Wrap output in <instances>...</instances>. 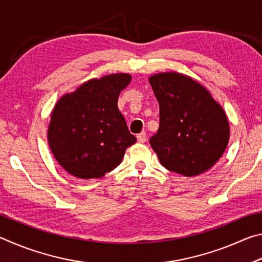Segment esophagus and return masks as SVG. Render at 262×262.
<instances>
[{
    "mask_svg": "<svg viewBox=\"0 0 262 262\" xmlns=\"http://www.w3.org/2000/svg\"><path fill=\"white\" fill-rule=\"evenodd\" d=\"M137 142H140V143H144L145 140H147V134H145L144 132L140 133V134H137Z\"/></svg>",
    "mask_w": 262,
    "mask_h": 262,
    "instance_id": "obj_1",
    "label": "esophagus"
}]
</instances>
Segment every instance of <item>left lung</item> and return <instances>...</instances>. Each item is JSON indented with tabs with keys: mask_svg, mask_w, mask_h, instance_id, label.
Segmentation results:
<instances>
[{
	"mask_svg": "<svg viewBox=\"0 0 262 262\" xmlns=\"http://www.w3.org/2000/svg\"><path fill=\"white\" fill-rule=\"evenodd\" d=\"M159 103V128L150 145L168 171L195 177L211 168L227 149V114L200 83L179 73L150 76Z\"/></svg>",
	"mask_w": 262,
	"mask_h": 262,
	"instance_id": "8db88e82",
	"label": "left lung"
}]
</instances>
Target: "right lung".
Segmentation results:
<instances>
[{"label":"right lung","instance_id":"add662e5","mask_svg":"<svg viewBox=\"0 0 262 262\" xmlns=\"http://www.w3.org/2000/svg\"><path fill=\"white\" fill-rule=\"evenodd\" d=\"M129 74H112L83 83L62 96L48 126V144L57 163L81 179L100 178L121 163L136 142L118 108Z\"/></svg>","mask_w":262,"mask_h":262}]
</instances>
